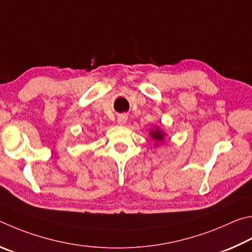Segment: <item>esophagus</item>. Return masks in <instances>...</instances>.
Returning a JSON list of instances; mask_svg holds the SVG:
<instances>
[{"label": "esophagus", "mask_w": 252, "mask_h": 252, "mask_svg": "<svg viewBox=\"0 0 252 252\" xmlns=\"http://www.w3.org/2000/svg\"><path fill=\"white\" fill-rule=\"evenodd\" d=\"M127 122V116L125 114H122V115H119L118 116V118H117V123L119 124V125H124V124H125Z\"/></svg>", "instance_id": "1"}]
</instances>
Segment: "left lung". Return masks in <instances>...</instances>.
Segmentation results:
<instances>
[{
	"label": "left lung",
	"instance_id": "8db88e82",
	"mask_svg": "<svg viewBox=\"0 0 252 252\" xmlns=\"http://www.w3.org/2000/svg\"><path fill=\"white\" fill-rule=\"evenodd\" d=\"M151 137L153 138V140H155L157 143H161L164 142L165 139V133L161 129L158 128V127H155V128L151 130Z\"/></svg>",
	"mask_w": 252,
	"mask_h": 252
}]
</instances>
